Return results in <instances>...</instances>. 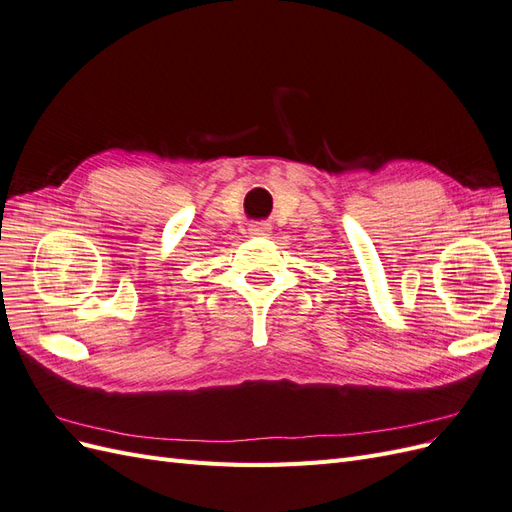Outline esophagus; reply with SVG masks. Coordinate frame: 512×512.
<instances>
[{"label": "esophagus", "instance_id": "1", "mask_svg": "<svg viewBox=\"0 0 512 512\" xmlns=\"http://www.w3.org/2000/svg\"><path fill=\"white\" fill-rule=\"evenodd\" d=\"M247 230H250V235H252V237H267L269 232H271V226H269V224H262V222H258V224H252V226L247 228Z\"/></svg>", "mask_w": 512, "mask_h": 512}]
</instances>
